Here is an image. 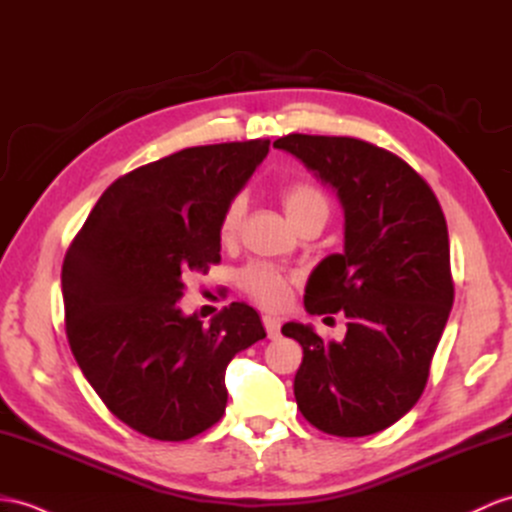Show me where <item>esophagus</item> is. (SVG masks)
<instances>
[{
    "label": "esophagus",
    "instance_id": "esophagus-1",
    "mask_svg": "<svg viewBox=\"0 0 512 512\" xmlns=\"http://www.w3.org/2000/svg\"><path fill=\"white\" fill-rule=\"evenodd\" d=\"M263 323H265V330H267L269 339H278V336H280V319L273 317V315H265Z\"/></svg>",
    "mask_w": 512,
    "mask_h": 512
}]
</instances>
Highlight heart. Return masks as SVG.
Listing matches in <instances>:
<instances>
[{
    "instance_id": "b5f03b06",
    "label": "heart",
    "mask_w": 512,
    "mask_h": 512,
    "mask_svg": "<svg viewBox=\"0 0 512 512\" xmlns=\"http://www.w3.org/2000/svg\"><path fill=\"white\" fill-rule=\"evenodd\" d=\"M280 199H282L284 213L289 215L293 226L308 215L313 213L328 215L330 210L326 193H323L317 184L304 182V180L284 184L280 191ZM243 215H245V199L241 195H236L230 199L228 206L223 208V213L219 217L217 234L221 243H232L236 239V234L241 230ZM241 284L243 289L256 299V302L269 308H278L286 302V297H289L291 276H286L284 271L271 265L256 263V265H249L241 273Z\"/></svg>"
}]
</instances>
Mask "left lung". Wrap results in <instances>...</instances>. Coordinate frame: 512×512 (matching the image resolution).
Here are the masks:
<instances>
[{
	"label": "left lung",
	"instance_id": "left-lung-1",
	"mask_svg": "<svg viewBox=\"0 0 512 512\" xmlns=\"http://www.w3.org/2000/svg\"><path fill=\"white\" fill-rule=\"evenodd\" d=\"M332 186L345 213L343 254L310 273L308 315L343 310L347 334L323 341L289 321L304 350L297 408L321 432L367 436L400 421L426 389L454 302L450 236L439 199L402 158L350 136L289 134L273 141Z\"/></svg>",
	"mask_w": 512,
	"mask_h": 512
}]
</instances>
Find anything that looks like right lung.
<instances>
[{
  "instance_id": "obj_1",
  "label": "right lung",
  "mask_w": 512,
  "mask_h": 512,
  "mask_svg": "<svg viewBox=\"0 0 512 512\" xmlns=\"http://www.w3.org/2000/svg\"><path fill=\"white\" fill-rule=\"evenodd\" d=\"M269 141L186 147L112 182L62 263L67 339L117 419L149 439L186 441L226 413V369L265 339L232 302L206 323L178 306L184 278L221 260L219 217Z\"/></svg>"
}]
</instances>
